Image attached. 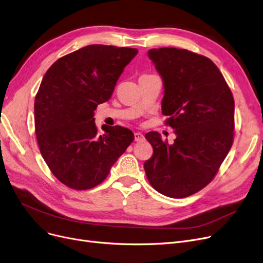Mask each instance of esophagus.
<instances>
[{"label": "esophagus", "instance_id": "34e87169", "mask_svg": "<svg viewBox=\"0 0 263 263\" xmlns=\"http://www.w3.org/2000/svg\"><path fill=\"white\" fill-rule=\"evenodd\" d=\"M134 140H135V142H143L145 140V138L142 133L136 132V133H134Z\"/></svg>", "mask_w": 263, "mask_h": 263}]
</instances>
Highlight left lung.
Segmentation results:
<instances>
[{
  "label": "left lung",
  "mask_w": 263,
  "mask_h": 263,
  "mask_svg": "<svg viewBox=\"0 0 263 263\" xmlns=\"http://www.w3.org/2000/svg\"><path fill=\"white\" fill-rule=\"evenodd\" d=\"M163 82L162 114L174 129L172 144L158 132L145 138L154 154L144 163L151 185L170 198H185L209 185L233 143L234 100L214 62L187 49H151Z\"/></svg>",
  "instance_id": "8db88e82"
}]
</instances>
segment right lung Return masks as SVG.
Here are the masks:
<instances>
[{"instance_id": "obj_1", "label": "right lung", "mask_w": 263, "mask_h": 263, "mask_svg": "<svg viewBox=\"0 0 263 263\" xmlns=\"http://www.w3.org/2000/svg\"><path fill=\"white\" fill-rule=\"evenodd\" d=\"M136 53L89 45L57 60L43 77L34 102L36 139L45 162L65 186H98L133 142V132L120 125H102L104 134H99L93 116Z\"/></svg>"}]
</instances>
